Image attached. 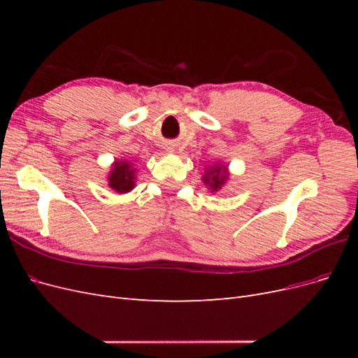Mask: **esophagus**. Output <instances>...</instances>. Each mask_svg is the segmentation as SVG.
Listing matches in <instances>:
<instances>
[{
    "label": "esophagus",
    "mask_w": 358,
    "mask_h": 358,
    "mask_svg": "<svg viewBox=\"0 0 358 358\" xmlns=\"http://www.w3.org/2000/svg\"><path fill=\"white\" fill-rule=\"evenodd\" d=\"M170 152H171V150H170Z\"/></svg>",
    "instance_id": "obj_1"
}]
</instances>
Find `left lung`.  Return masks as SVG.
Listing matches in <instances>:
<instances>
[{
	"label": "left lung",
	"mask_w": 358,
	"mask_h": 358,
	"mask_svg": "<svg viewBox=\"0 0 358 358\" xmlns=\"http://www.w3.org/2000/svg\"><path fill=\"white\" fill-rule=\"evenodd\" d=\"M230 179V171L227 164H222V162H216L213 166H206L204 169V175L201 178L203 183L210 192L220 191L222 187H225V183Z\"/></svg>",
	"instance_id": "8db88e82"
}]
</instances>
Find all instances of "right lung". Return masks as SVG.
<instances>
[{
	"label": "right lung",
	"mask_w": 358,
	"mask_h": 358,
	"mask_svg": "<svg viewBox=\"0 0 358 358\" xmlns=\"http://www.w3.org/2000/svg\"><path fill=\"white\" fill-rule=\"evenodd\" d=\"M137 169L131 161L115 159L107 173V185L117 194H127L136 187Z\"/></svg>",
	"instance_id": "obj_1"
}]
</instances>
